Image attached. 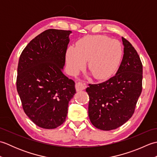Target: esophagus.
Returning <instances> with one entry per match:
<instances>
[{"label":"esophagus","instance_id":"esophagus-1","mask_svg":"<svg viewBox=\"0 0 157 157\" xmlns=\"http://www.w3.org/2000/svg\"><path fill=\"white\" fill-rule=\"evenodd\" d=\"M86 88V86L84 84H83L82 83L79 82H77L75 84V89L78 92L83 90H84Z\"/></svg>","mask_w":157,"mask_h":157}]
</instances>
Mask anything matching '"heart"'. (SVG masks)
Listing matches in <instances>:
<instances>
[{"instance_id":"heart-1","label":"heart","mask_w":157,"mask_h":157,"mask_svg":"<svg viewBox=\"0 0 157 157\" xmlns=\"http://www.w3.org/2000/svg\"><path fill=\"white\" fill-rule=\"evenodd\" d=\"M123 48L118 40L106 36H86L79 39L76 46H69L66 52V62L69 72L75 75L85 67L97 79L113 75L121 63Z\"/></svg>"}]
</instances>
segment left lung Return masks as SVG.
Returning a JSON list of instances; mask_svg holds the SVG:
<instances>
[{
	"label": "left lung",
	"instance_id": "obj_1",
	"mask_svg": "<svg viewBox=\"0 0 157 157\" xmlns=\"http://www.w3.org/2000/svg\"><path fill=\"white\" fill-rule=\"evenodd\" d=\"M123 56L115 76L86 88L88 115L96 128L109 131L124 124L134 114L142 89V64L131 43L122 37Z\"/></svg>",
	"mask_w": 157,
	"mask_h": 157
}]
</instances>
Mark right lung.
<instances>
[{
	"label": "right lung",
	"instance_id": "add662e5",
	"mask_svg": "<svg viewBox=\"0 0 157 157\" xmlns=\"http://www.w3.org/2000/svg\"><path fill=\"white\" fill-rule=\"evenodd\" d=\"M71 31L49 29L20 55L17 90L23 111L36 125L54 129L65 121L75 83L63 72Z\"/></svg>",
	"mask_w": 157,
	"mask_h": 157
}]
</instances>
